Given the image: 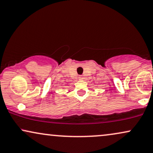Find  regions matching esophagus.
I'll use <instances>...</instances> for the list:
<instances>
[{
	"instance_id": "obj_1",
	"label": "esophagus",
	"mask_w": 153,
	"mask_h": 153,
	"mask_svg": "<svg viewBox=\"0 0 153 153\" xmlns=\"http://www.w3.org/2000/svg\"><path fill=\"white\" fill-rule=\"evenodd\" d=\"M79 79L83 80V79H84V76H83L82 75H80V76H79Z\"/></svg>"
}]
</instances>
